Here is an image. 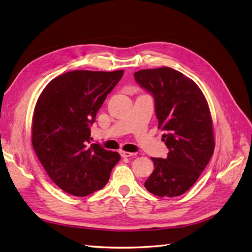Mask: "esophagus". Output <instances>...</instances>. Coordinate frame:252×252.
Wrapping results in <instances>:
<instances>
[{
	"mask_svg": "<svg viewBox=\"0 0 252 252\" xmlns=\"http://www.w3.org/2000/svg\"><path fill=\"white\" fill-rule=\"evenodd\" d=\"M120 156L122 158H131V157H134L135 153L133 152H127V151H124V150H120Z\"/></svg>",
	"mask_w": 252,
	"mask_h": 252,
	"instance_id": "1",
	"label": "esophagus"
}]
</instances>
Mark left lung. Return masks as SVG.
Wrapping results in <instances>:
<instances>
[{"label": "left lung", "mask_w": 252, "mask_h": 252, "mask_svg": "<svg viewBox=\"0 0 252 252\" xmlns=\"http://www.w3.org/2000/svg\"><path fill=\"white\" fill-rule=\"evenodd\" d=\"M135 81L154 98L166 158H151L154 170L145 188L158 197H177L196 183L214 152L210 108L192 80L169 67L144 69Z\"/></svg>", "instance_id": "left-lung-1"}]
</instances>
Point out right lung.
<instances>
[{"instance_id": "1", "label": "right lung", "mask_w": 252, "mask_h": 252, "mask_svg": "<svg viewBox=\"0 0 252 252\" xmlns=\"http://www.w3.org/2000/svg\"><path fill=\"white\" fill-rule=\"evenodd\" d=\"M124 70H74L55 77L37 100L32 144L48 176L61 189L84 197L102 189L118 152L90 144V126Z\"/></svg>"}]
</instances>
